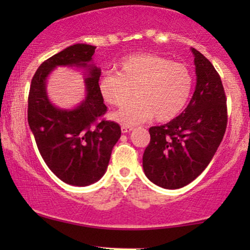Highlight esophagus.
Here are the masks:
<instances>
[{
	"label": "esophagus",
	"instance_id": "esophagus-1",
	"mask_svg": "<svg viewBox=\"0 0 250 250\" xmlns=\"http://www.w3.org/2000/svg\"><path fill=\"white\" fill-rule=\"evenodd\" d=\"M121 130H122V133H129V131H130V130H133V127H131V125H122Z\"/></svg>",
	"mask_w": 250,
	"mask_h": 250
}]
</instances>
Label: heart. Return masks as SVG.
<instances>
[{"label": "heart", "mask_w": 250, "mask_h": 250, "mask_svg": "<svg viewBox=\"0 0 250 250\" xmlns=\"http://www.w3.org/2000/svg\"><path fill=\"white\" fill-rule=\"evenodd\" d=\"M116 73L103 74L99 90L108 104L121 105L134 89L135 99L114 114L127 125L148 121L174 120L187 105L193 89V77L182 63L153 54H133L117 63Z\"/></svg>", "instance_id": "b5f03b06"}]
</instances>
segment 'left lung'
Returning a JSON list of instances; mask_svg holds the SVG:
<instances>
[{
  "label": "left lung",
  "mask_w": 250,
  "mask_h": 250,
  "mask_svg": "<svg viewBox=\"0 0 250 250\" xmlns=\"http://www.w3.org/2000/svg\"><path fill=\"white\" fill-rule=\"evenodd\" d=\"M196 87L187 108L170 122L149 128L143 154L146 176L159 187L179 189L207 168L226 133L228 115L222 81L214 65L191 48Z\"/></svg>",
  "instance_id": "8db88e82"
}]
</instances>
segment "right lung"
Wrapping results in <instances>:
<instances>
[{"label":"right lung","mask_w":250,"mask_h":250,"mask_svg":"<svg viewBox=\"0 0 250 250\" xmlns=\"http://www.w3.org/2000/svg\"><path fill=\"white\" fill-rule=\"evenodd\" d=\"M96 47L70 45L45 60L31 80L28 96V123L42 159L63 182L77 187L95 183L103 176L121 127L102 119L107 111L99 90L101 69L88 64ZM60 65L87 67V96L75 109H60L47 99L45 82Z\"/></svg>","instance_id":"add662e5"}]
</instances>
